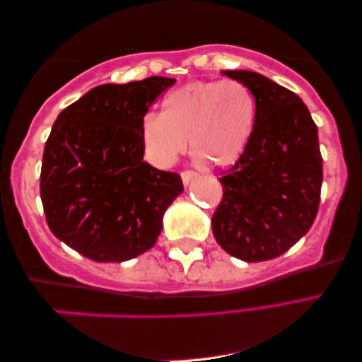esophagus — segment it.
<instances>
[{
    "label": "esophagus",
    "mask_w": 362,
    "mask_h": 362,
    "mask_svg": "<svg viewBox=\"0 0 362 362\" xmlns=\"http://www.w3.org/2000/svg\"><path fill=\"white\" fill-rule=\"evenodd\" d=\"M181 177H182V182H185V186H187L189 182L194 180V177H197V173H195V171H192V170H186V171H182V173H181Z\"/></svg>",
    "instance_id": "esophagus-1"
}]
</instances>
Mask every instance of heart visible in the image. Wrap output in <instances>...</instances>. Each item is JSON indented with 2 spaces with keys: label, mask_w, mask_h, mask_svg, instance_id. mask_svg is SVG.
I'll return each mask as SVG.
<instances>
[{
  "label": "heart",
  "mask_w": 362,
  "mask_h": 362,
  "mask_svg": "<svg viewBox=\"0 0 362 362\" xmlns=\"http://www.w3.org/2000/svg\"><path fill=\"white\" fill-rule=\"evenodd\" d=\"M257 99L237 80L192 81L170 91L162 115L147 114L141 141L153 163L167 165L187 149L213 167H229L240 158L257 125Z\"/></svg>",
  "instance_id": "obj_1"
}]
</instances>
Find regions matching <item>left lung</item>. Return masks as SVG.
I'll use <instances>...</instances> for the list:
<instances>
[{
    "mask_svg": "<svg viewBox=\"0 0 362 362\" xmlns=\"http://www.w3.org/2000/svg\"><path fill=\"white\" fill-rule=\"evenodd\" d=\"M257 99V125L245 152L220 177L223 199L213 235L247 263L286 253L317 215L322 157L317 127L297 94L248 70H224Z\"/></svg>",
    "mask_w": 362,
    "mask_h": 362,
    "instance_id": "left-lung-1",
    "label": "left lung"
}]
</instances>
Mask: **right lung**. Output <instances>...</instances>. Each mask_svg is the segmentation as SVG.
Here are the masks:
<instances>
[{
    "label": "right lung",
    "instance_id": "1",
    "mask_svg": "<svg viewBox=\"0 0 362 362\" xmlns=\"http://www.w3.org/2000/svg\"><path fill=\"white\" fill-rule=\"evenodd\" d=\"M175 81L96 86L52 125L40 176L47 226L93 262L122 263L149 250L185 189L180 175L142 160V118Z\"/></svg>",
    "mask_w": 362,
    "mask_h": 362
}]
</instances>
